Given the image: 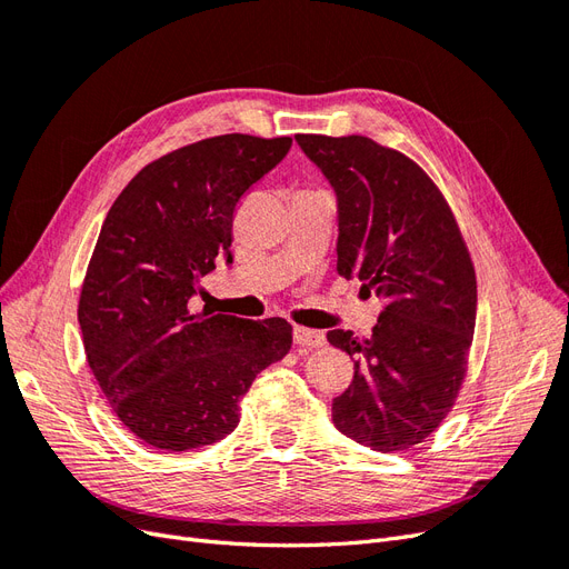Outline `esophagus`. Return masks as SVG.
<instances>
[{
  "instance_id": "obj_1",
  "label": "esophagus",
  "mask_w": 569,
  "mask_h": 569,
  "mask_svg": "<svg viewBox=\"0 0 569 569\" xmlns=\"http://www.w3.org/2000/svg\"><path fill=\"white\" fill-rule=\"evenodd\" d=\"M295 343L306 349L325 347V335L320 330H308V327H295Z\"/></svg>"
}]
</instances>
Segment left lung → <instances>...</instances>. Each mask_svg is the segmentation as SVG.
Returning <instances> with one entry per match:
<instances>
[{"label":"left lung","instance_id":"obj_1","mask_svg":"<svg viewBox=\"0 0 569 569\" xmlns=\"http://www.w3.org/2000/svg\"><path fill=\"white\" fill-rule=\"evenodd\" d=\"M297 142L335 189L339 274L387 303L368 339L327 332L356 358L335 427L372 451H406L443 422L462 385L477 320L470 253L437 184L403 153L360 134Z\"/></svg>","mask_w":569,"mask_h":569}]
</instances>
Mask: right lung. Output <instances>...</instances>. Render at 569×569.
Instances as JSON below:
<instances>
[{
  "label": "right lung",
  "instance_id": "right-lung-1",
  "mask_svg": "<svg viewBox=\"0 0 569 569\" xmlns=\"http://www.w3.org/2000/svg\"><path fill=\"white\" fill-rule=\"evenodd\" d=\"M289 137L220 134L149 163L113 201L84 274L78 322L118 420L163 451L228 437L256 375L291 349L282 318L194 311L201 278L232 263V213Z\"/></svg>",
  "mask_w": 569,
  "mask_h": 569
}]
</instances>
